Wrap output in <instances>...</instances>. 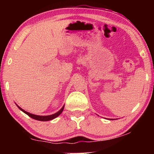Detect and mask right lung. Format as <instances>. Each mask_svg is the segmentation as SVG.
<instances>
[{"label": "right lung", "instance_id": "add662e5", "mask_svg": "<svg viewBox=\"0 0 154 154\" xmlns=\"http://www.w3.org/2000/svg\"><path fill=\"white\" fill-rule=\"evenodd\" d=\"M17 106L18 108L20 109L21 111H22L23 112L25 113H26V114L28 115L29 117L32 118V119H35V120H37V121H51V120L55 119V118L57 117L58 116H60V115L61 114V113H62L63 109H64V106H63L62 108L60 110L58 111V112L54 113V114H52V115H50V116H38V115H34V114H32V113H30L27 112V111H24V109H22V108H20V107L18 105H17Z\"/></svg>", "mask_w": 154, "mask_h": 154}]
</instances>
